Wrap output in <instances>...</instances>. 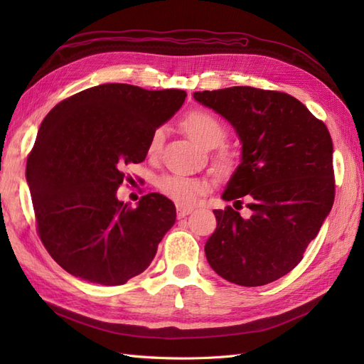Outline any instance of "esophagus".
Returning <instances> with one entry per match:
<instances>
[{"mask_svg": "<svg viewBox=\"0 0 364 364\" xmlns=\"http://www.w3.org/2000/svg\"><path fill=\"white\" fill-rule=\"evenodd\" d=\"M194 211L193 208H185V206H178V218H183L188 214H191Z\"/></svg>", "mask_w": 364, "mask_h": 364, "instance_id": "34e87169", "label": "esophagus"}]
</instances>
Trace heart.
<instances>
[{
	"label": "heart",
	"instance_id": "heart-1",
	"mask_svg": "<svg viewBox=\"0 0 364 364\" xmlns=\"http://www.w3.org/2000/svg\"><path fill=\"white\" fill-rule=\"evenodd\" d=\"M183 127L188 132V135L205 149H217L223 146L225 141L228 139V127L214 114L203 111V109L186 114L183 118ZM164 127L153 130L147 144L149 156L155 158L159 155L164 144ZM215 165L222 173H230L237 165L235 155L232 151L222 149L215 156ZM156 186L165 197H168V199L181 206H190L196 203V200L208 190V183L205 181L174 173L159 176Z\"/></svg>",
	"mask_w": 364,
	"mask_h": 364
}]
</instances>
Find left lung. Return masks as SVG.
I'll return each mask as SVG.
<instances>
[{
	"instance_id": "left-lung-1",
	"label": "left lung",
	"mask_w": 364,
	"mask_h": 364,
	"mask_svg": "<svg viewBox=\"0 0 364 364\" xmlns=\"http://www.w3.org/2000/svg\"><path fill=\"white\" fill-rule=\"evenodd\" d=\"M230 121L243 161L215 209V232L205 245L209 266L223 279L259 287L291 272L334 203L333 141L322 119L281 91L232 86L194 92ZM246 200L252 213L236 211Z\"/></svg>"
}]
</instances>
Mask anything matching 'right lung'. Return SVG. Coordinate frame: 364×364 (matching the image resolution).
I'll return each instance as SVG.
<instances>
[{
	"label": "right lung",
	"instance_id": "add662e5",
	"mask_svg": "<svg viewBox=\"0 0 364 364\" xmlns=\"http://www.w3.org/2000/svg\"><path fill=\"white\" fill-rule=\"evenodd\" d=\"M185 97L106 83L65 98L43 118L26 174L39 238L63 270L121 285L150 266L176 222L174 203L150 193L134 208L117 190L126 165L146 159L153 130Z\"/></svg>",
	"mask_w": 364,
	"mask_h": 364
}]
</instances>
